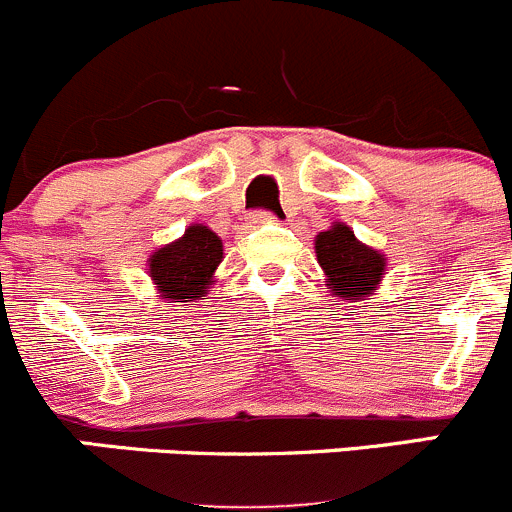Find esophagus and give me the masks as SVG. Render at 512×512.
Returning a JSON list of instances; mask_svg holds the SVG:
<instances>
[{"instance_id":"obj_1","label":"esophagus","mask_w":512,"mask_h":512,"mask_svg":"<svg viewBox=\"0 0 512 512\" xmlns=\"http://www.w3.org/2000/svg\"><path fill=\"white\" fill-rule=\"evenodd\" d=\"M273 219V214L271 211H254V214H251V224H266V221H271Z\"/></svg>"}]
</instances>
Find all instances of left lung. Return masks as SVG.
<instances>
[{
    "label": "left lung",
    "mask_w": 512,
    "mask_h": 512,
    "mask_svg": "<svg viewBox=\"0 0 512 512\" xmlns=\"http://www.w3.org/2000/svg\"><path fill=\"white\" fill-rule=\"evenodd\" d=\"M316 256L326 273V286L346 301H366L386 268V258L363 246L343 224H333L316 236Z\"/></svg>",
    "instance_id": "obj_1"
}]
</instances>
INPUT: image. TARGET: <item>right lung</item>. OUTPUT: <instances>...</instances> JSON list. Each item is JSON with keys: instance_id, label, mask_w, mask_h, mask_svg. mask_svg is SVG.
Wrapping results in <instances>:
<instances>
[{"instance_id": "1", "label": "right lung", "mask_w": 512, "mask_h": 512, "mask_svg": "<svg viewBox=\"0 0 512 512\" xmlns=\"http://www.w3.org/2000/svg\"><path fill=\"white\" fill-rule=\"evenodd\" d=\"M224 258L221 239L206 226H189L174 244L154 251L149 258L151 281L169 303L199 301L211 286L216 266Z\"/></svg>"}]
</instances>
